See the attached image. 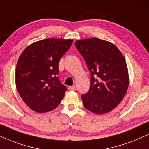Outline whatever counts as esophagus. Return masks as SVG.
Instances as JSON below:
<instances>
[{
  "label": "esophagus",
  "instance_id": "esophagus-1",
  "mask_svg": "<svg viewBox=\"0 0 149 149\" xmlns=\"http://www.w3.org/2000/svg\"><path fill=\"white\" fill-rule=\"evenodd\" d=\"M69 90H76V85L69 86Z\"/></svg>",
  "mask_w": 149,
  "mask_h": 149
}]
</instances>
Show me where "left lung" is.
I'll return each mask as SVG.
<instances>
[{
    "label": "left lung",
    "instance_id": "8db88e82",
    "mask_svg": "<svg viewBox=\"0 0 149 149\" xmlns=\"http://www.w3.org/2000/svg\"><path fill=\"white\" fill-rule=\"evenodd\" d=\"M75 46L91 72L90 88L81 96L83 105L96 114L110 112L122 101L128 88L124 57L113 44L94 37L76 41Z\"/></svg>",
    "mask_w": 149,
    "mask_h": 149
}]
</instances>
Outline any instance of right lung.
Wrapping results in <instances>:
<instances>
[{
    "label": "right lung",
    "instance_id": "1",
    "mask_svg": "<svg viewBox=\"0 0 149 149\" xmlns=\"http://www.w3.org/2000/svg\"><path fill=\"white\" fill-rule=\"evenodd\" d=\"M73 39H46L30 44L21 53L15 71L16 86L24 103L38 113L58 106L67 91L59 80V62Z\"/></svg>",
    "mask_w": 149,
    "mask_h": 149
}]
</instances>
